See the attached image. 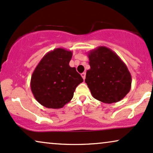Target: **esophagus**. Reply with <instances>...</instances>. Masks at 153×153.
Segmentation results:
<instances>
[{"mask_svg":"<svg viewBox=\"0 0 153 153\" xmlns=\"http://www.w3.org/2000/svg\"><path fill=\"white\" fill-rule=\"evenodd\" d=\"M82 78H83V79H85V78H86V73L85 72H84V73H82Z\"/></svg>","mask_w":153,"mask_h":153,"instance_id":"1","label":"esophagus"}]
</instances>
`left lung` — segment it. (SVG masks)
<instances>
[{"label": "left lung", "instance_id": "obj_1", "mask_svg": "<svg viewBox=\"0 0 153 153\" xmlns=\"http://www.w3.org/2000/svg\"><path fill=\"white\" fill-rule=\"evenodd\" d=\"M90 69L85 82L94 99L105 103L118 102L128 94L131 74L126 64L106 47L100 46L88 52Z\"/></svg>", "mask_w": 153, "mask_h": 153}]
</instances>
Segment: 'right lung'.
<instances>
[{
	"instance_id": "right-lung-1",
	"label": "right lung",
	"mask_w": 153,
	"mask_h": 153,
	"mask_svg": "<svg viewBox=\"0 0 153 153\" xmlns=\"http://www.w3.org/2000/svg\"><path fill=\"white\" fill-rule=\"evenodd\" d=\"M72 52L56 48L43 56L31 76L30 88L35 99L48 108H61L73 98L83 79L69 66Z\"/></svg>"
}]
</instances>
